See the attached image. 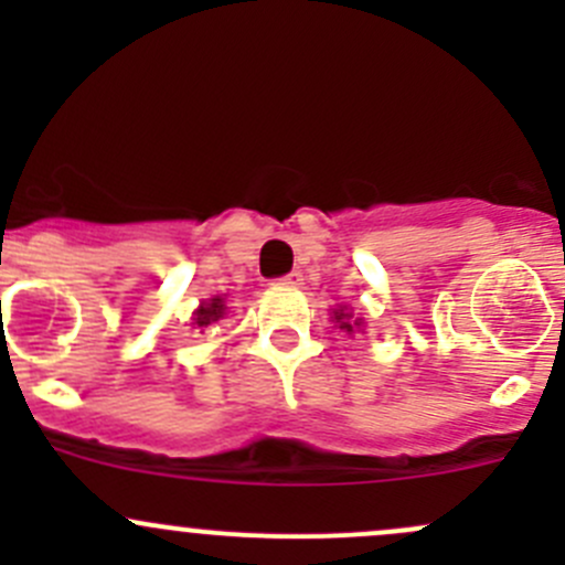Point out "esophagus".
I'll return each mask as SVG.
<instances>
[{
    "mask_svg": "<svg viewBox=\"0 0 565 565\" xmlns=\"http://www.w3.org/2000/svg\"><path fill=\"white\" fill-rule=\"evenodd\" d=\"M278 284H281V287H300V284H303V276H300L298 270H292L289 276L278 278Z\"/></svg>",
    "mask_w": 565,
    "mask_h": 565,
    "instance_id": "obj_1",
    "label": "esophagus"
}]
</instances>
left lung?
Instances as JSON below:
<instances>
[{
  "instance_id": "left-lung-1",
  "label": "left lung",
  "mask_w": 565,
  "mask_h": 565,
  "mask_svg": "<svg viewBox=\"0 0 565 565\" xmlns=\"http://www.w3.org/2000/svg\"><path fill=\"white\" fill-rule=\"evenodd\" d=\"M330 315H333L330 319H333V322H335V328L344 330V333H355V330L363 328V319L352 317V311L347 309V306H335V309L330 311Z\"/></svg>"
}]
</instances>
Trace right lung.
I'll list each match as a JSON object with an SVG mask.
<instances>
[{
  "label": "right lung",
  "mask_w": 565,
  "mask_h": 565,
  "mask_svg": "<svg viewBox=\"0 0 565 565\" xmlns=\"http://www.w3.org/2000/svg\"><path fill=\"white\" fill-rule=\"evenodd\" d=\"M226 315V300L221 298V295H215V298L204 300L202 306H199L196 311H193V322L196 328H207V324L218 322V319H224Z\"/></svg>",
  "instance_id": "1"
}]
</instances>
